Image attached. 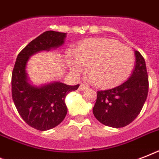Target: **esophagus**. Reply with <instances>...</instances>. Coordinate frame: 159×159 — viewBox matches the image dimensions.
I'll use <instances>...</instances> for the list:
<instances>
[{
  "label": "esophagus",
  "instance_id": "34e87169",
  "mask_svg": "<svg viewBox=\"0 0 159 159\" xmlns=\"http://www.w3.org/2000/svg\"><path fill=\"white\" fill-rule=\"evenodd\" d=\"M87 88V86H85L84 84H81L79 86V90L80 91H84V90H86Z\"/></svg>",
  "mask_w": 159,
  "mask_h": 159
}]
</instances>
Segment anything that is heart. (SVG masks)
I'll return each instance as SVG.
<instances>
[{"instance_id": "heart-1", "label": "heart", "mask_w": 159, "mask_h": 159, "mask_svg": "<svg viewBox=\"0 0 159 159\" xmlns=\"http://www.w3.org/2000/svg\"><path fill=\"white\" fill-rule=\"evenodd\" d=\"M135 57L133 50L111 39H87L74 53L67 55V64L74 72L84 71L89 65L91 80L102 87H115L130 75Z\"/></svg>"}]
</instances>
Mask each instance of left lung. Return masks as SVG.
<instances>
[{"label":"left lung","mask_w":159,"mask_h":159,"mask_svg":"<svg viewBox=\"0 0 159 159\" xmlns=\"http://www.w3.org/2000/svg\"><path fill=\"white\" fill-rule=\"evenodd\" d=\"M134 70L126 82L111 89L97 92L93 114L106 126L121 128L134 120L140 113L148 92L145 60L135 51Z\"/></svg>","instance_id":"obj_1"}]
</instances>
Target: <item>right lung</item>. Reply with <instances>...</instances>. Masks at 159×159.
<instances>
[{
	"instance_id": "1",
	"label": "right lung",
	"mask_w": 159,
	"mask_h": 159,
	"mask_svg": "<svg viewBox=\"0 0 159 159\" xmlns=\"http://www.w3.org/2000/svg\"><path fill=\"white\" fill-rule=\"evenodd\" d=\"M66 34L48 30L34 39L17 56L11 77L12 99L20 116L38 130H48L58 125L67 113L65 97L79 87L59 82L34 87L28 82L25 67L29 57L43 50L62 45Z\"/></svg>"
}]
</instances>
